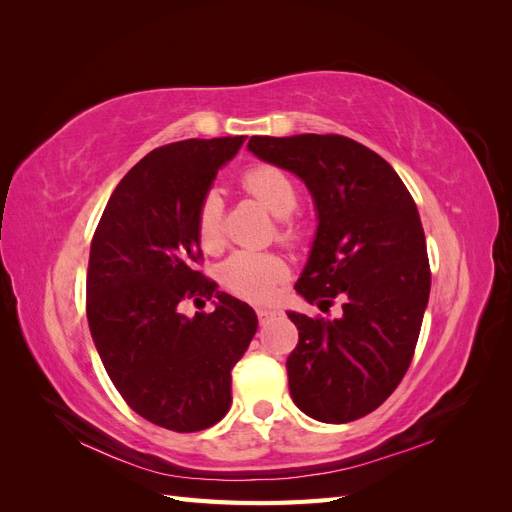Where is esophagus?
<instances>
[{"mask_svg":"<svg viewBox=\"0 0 512 512\" xmlns=\"http://www.w3.org/2000/svg\"><path fill=\"white\" fill-rule=\"evenodd\" d=\"M256 316H258L260 324H265V322H269L271 318H275V316H277V312H273V309H265V307H258V309H256Z\"/></svg>","mask_w":512,"mask_h":512,"instance_id":"1","label":"esophagus"}]
</instances>
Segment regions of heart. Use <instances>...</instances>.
Segmentation results:
<instances>
[{
  "label": "heart",
  "mask_w": 512,
  "mask_h": 512,
  "mask_svg": "<svg viewBox=\"0 0 512 512\" xmlns=\"http://www.w3.org/2000/svg\"><path fill=\"white\" fill-rule=\"evenodd\" d=\"M243 190L254 196L258 203L280 218L277 232L288 243H297L303 237V224L292 218L297 207V185L282 168L271 164H258L247 168L241 177ZM198 241L207 252H218L224 243V198L218 190H209L196 211ZM288 275V265L277 254L237 252L232 254L220 271L222 284L245 301L262 303L271 299L275 286Z\"/></svg>",
  "instance_id": "heart-1"
}]
</instances>
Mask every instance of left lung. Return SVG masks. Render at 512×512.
Segmentation results:
<instances>
[{"instance_id":"obj_1","label":"left lung","mask_w":512,"mask_h":512,"mask_svg":"<svg viewBox=\"0 0 512 512\" xmlns=\"http://www.w3.org/2000/svg\"><path fill=\"white\" fill-rule=\"evenodd\" d=\"M247 147L314 196L318 232L294 290L324 314L339 301L335 318L288 312L299 329L290 395L316 421H356L412 363L431 288L421 215L393 166L348 136H252Z\"/></svg>"}]
</instances>
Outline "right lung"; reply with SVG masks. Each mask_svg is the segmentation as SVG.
<instances>
[{
	"label": "right lung",
	"mask_w": 512,
	"mask_h": 512,
	"mask_svg": "<svg viewBox=\"0 0 512 512\" xmlns=\"http://www.w3.org/2000/svg\"><path fill=\"white\" fill-rule=\"evenodd\" d=\"M243 141L190 138L153 149L119 181L91 239L85 305L106 374L136 414L170 431L222 421L230 371L258 329L250 305L196 269L200 198ZM213 293L211 315L180 314L181 302Z\"/></svg>",
	"instance_id": "obj_1"
}]
</instances>
